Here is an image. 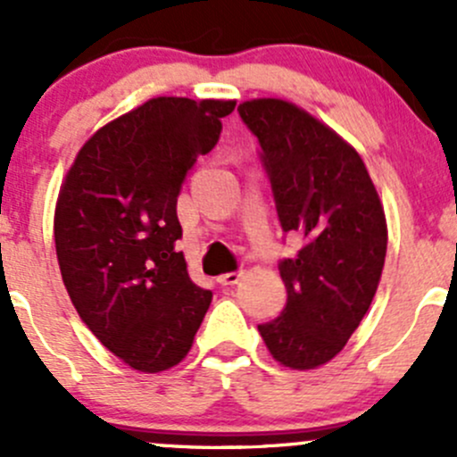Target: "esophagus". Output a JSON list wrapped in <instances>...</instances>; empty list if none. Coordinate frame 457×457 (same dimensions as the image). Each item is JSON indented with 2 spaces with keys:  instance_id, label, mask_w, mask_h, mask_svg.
Listing matches in <instances>:
<instances>
[{
  "instance_id": "obj_1",
  "label": "esophagus",
  "mask_w": 457,
  "mask_h": 457,
  "mask_svg": "<svg viewBox=\"0 0 457 457\" xmlns=\"http://www.w3.org/2000/svg\"><path fill=\"white\" fill-rule=\"evenodd\" d=\"M243 271H228V274H220L219 276V283L220 285H237L241 280Z\"/></svg>"
}]
</instances>
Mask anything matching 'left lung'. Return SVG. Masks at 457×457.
Masks as SVG:
<instances>
[{
  "instance_id": "obj_1",
  "label": "left lung",
  "mask_w": 457,
  "mask_h": 457,
  "mask_svg": "<svg viewBox=\"0 0 457 457\" xmlns=\"http://www.w3.org/2000/svg\"><path fill=\"white\" fill-rule=\"evenodd\" d=\"M261 143L283 232L301 237L278 262L287 303L258 325L271 356L314 370L347 345L365 318L386 254V220L361 154L331 128L283 99L238 105Z\"/></svg>"
}]
</instances>
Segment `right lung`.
Segmentation results:
<instances>
[{"instance_id": "right-lung-1", "label": "right lung", "mask_w": 457, "mask_h": 457, "mask_svg": "<svg viewBox=\"0 0 457 457\" xmlns=\"http://www.w3.org/2000/svg\"><path fill=\"white\" fill-rule=\"evenodd\" d=\"M234 105L145 101L84 143L59 190L54 247L68 296L101 345L137 371L179 365L212 303L177 247V199Z\"/></svg>"}]
</instances>
